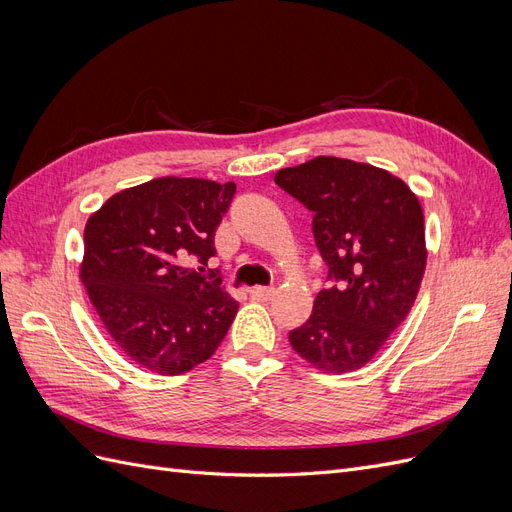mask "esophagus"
<instances>
[{"label": "esophagus", "instance_id": "1", "mask_svg": "<svg viewBox=\"0 0 512 512\" xmlns=\"http://www.w3.org/2000/svg\"><path fill=\"white\" fill-rule=\"evenodd\" d=\"M275 294V288L271 286H256V288H250V297L254 301H269Z\"/></svg>", "mask_w": 512, "mask_h": 512}]
</instances>
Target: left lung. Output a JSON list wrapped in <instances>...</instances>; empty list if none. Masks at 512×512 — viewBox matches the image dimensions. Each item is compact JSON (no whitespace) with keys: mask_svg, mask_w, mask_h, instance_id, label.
<instances>
[{"mask_svg":"<svg viewBox=\"0 0 512 512\" xmlns=\"http://www.w3.org/2000/svg\"><path fill=\"white\" fill-rule=\"evenodd\" d=\"M275 183L314 213V241L331 282L288 342L322 371L359 369L416 299L427 262L423 209L401 179L342 158L282 168Z\"/></svg>","mask_w":512,"mask_h":512,"instance_id":"1","label":"left lung"}]
</instances>
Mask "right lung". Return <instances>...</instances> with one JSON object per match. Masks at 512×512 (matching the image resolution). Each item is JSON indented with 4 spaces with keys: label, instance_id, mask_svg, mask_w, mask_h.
Instances as JSON below:
<instances>
[{
    "label": "right lung",
    "instance_id": "obj_1",
    "mask_svg": "<svg viewBox=\"0 0 512 512\" xmlns=\"http://www.w3.org/2000/svg\"><path fill=\"white\" fill-rule=\"evenodd\" d=\"M235 192L232 181L162 177L111 196L89 218L81 280L134 363L175 376L222 344L239 303L207 262Z\"/></svg>",
    "mask_w": 512,
    "mask_h": 512
}]
</instances>
